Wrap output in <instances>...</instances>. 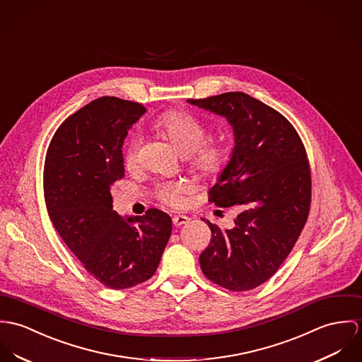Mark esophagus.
<instances>
[{"label":"esophagus","mask_w":362,"mask_h":362,"mask_svg":"<svg viewBox=\"0 0 362 362\" xmlns=\"http://www.w3.org/2000/svg\"><path fill=\"white\" fill-rule=\"evenodd\" d=\"M189 221H190V218H187L186 215H176V216H173V219H172V222H173L175 226H182V225L187 223Z\"/></svg>","instance_id":"34e87169"}]
</instances>
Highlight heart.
I'll list each match as a JSON object with an SVG mask.
<instances>
[{
  "label": "heart",
  "instance_id": "obj_1",
  "mask_svg": "<svg viewBox=\"0 0 362 362\" xmlns=\"http://www.w3.org/2000/svg\"><path fill=\"white\" fill-rule=\"evenodd\" d=\"M156 127L185 154V161L202 177H218L230 161V148L223 139H206L208 130L202 122L180 111H166L156 119ZM140 139L132 137L123 153L127 169L139 161ZM189 190L186 182H169L158 187L160 200L170 206H182L183 194Z\"/></svg>",
  "mask_w": 362,
  "mask_h": 362
}]
</instances>
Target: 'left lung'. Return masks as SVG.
I'll use <instances>...</instances> for the list:
<instances>
[{
  "mask_svg": "<svg viewBox=\"0 0 362 362\" xmlns=\"http://www.w3.org/2000/svg\"><path fill=\"white\" fill-rule=\"evenodd\" d=\"M187 101L225 117L235 132L232 158L208 201L239 214L226 230L206 221L212 238L201 252L202 274L232 291L252 290L274 276L307 222L311 169L304 144L281 112L245 93Z\"/></svg>",
  "mask_w": 362,
  "mask_h": 362,
  "instance_id": "obj_1",
  "label": "left lung"
}]
</instances>
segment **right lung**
I'll return each instance as SVG.
<instances>
[{
    "instance_id": "add662e5",
    "label": "right lung",
    "mask_w": 362,
    "mask_h": 362,
    "mask_svg": "<svg viewBox=\"0 0 362 362\" xmlns=\"http://www.w3.org/2000/svg\"><path fill=\"white\" fill-rule=\"evenodd\" d=\"M146 108L101 97L68 117L51 139L44 162V199L57 232L84 269L108 288H129L157 271L172 219L150 208L122 218L112 185L124 176L122 146Z\"/></svg>"
}]
</instances>
